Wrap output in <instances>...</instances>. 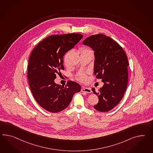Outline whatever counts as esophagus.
<instances>
[{
	"mask_svg": "<svg viewBox=\"0 0 153 153\" xmlns=\"http://www.w3.org/2000/svg\"><path fill=\"white\" fill-rule=\"evenodd\" d=\"M81 91L82 92H85V93H91V90L90 88H82L81 89Z\"/></svg>",
	"mask_w": 153,
	"mask_h": 153,
	"instance_id": "obj_1",
	"label": "esophagus"
}]
</instances>
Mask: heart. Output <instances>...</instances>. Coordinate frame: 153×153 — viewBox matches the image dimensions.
Returning <instances> with one entry per match:
<instances>
[{"label": "heart", "mask_w": 153, "mask_h": 153, "mask_svg": "<svg viewBox=\"0 0 153 153\" xmlns=\"http://www.w3.org/2000/svg\"><path fill=\"white\" fill-rule=\"evenodd\" d=\"M91 50H90L88 48H82L81 49H80V53H82L84 52H86V51H90ZM76 78L78 79L79 80L81 81V82H83L85 80V76L84 75L81 74V73H79L78 74L76 75Z\"/></svg>", "instance_id": "obj_1"}]
</instances>
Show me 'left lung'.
Listing matches in <instances>:
<instances>
[{
	"mask_svg": "<svg viewBox=\"0 0 153 153\" xmlns=\"http://www.w3.org/2000/svg\"><path fill=\"white\" fill-rule=\"evenodd\" d=\"M94 51V74L102 79L104 85L97 93L99 102L95 109L107 112L121 101L126 90L129 66L126 54L121 46L104 34L91 35L82 42Z\"/></svg>",
	"mask_w": 153,
	"mask_h": 153,
	"instance_id": "left-lung-1",
	"label": "left lung"
}]
</instances>
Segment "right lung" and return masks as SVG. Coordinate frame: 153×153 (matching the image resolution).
Masks as SVG:
<instances>
[{"instance_id":"add662e5","label":"right lung","mask_w":153,"mask_h":153,"mask_svg":"<svg viewBox=\"0 0 153 153\" xmlns=\"http://www.w3.org/2000/svg\"><path fill=\"white\" fill-rule=\"evenodd\" d=\"M80 34L51 35L32 51L27 65V79L31 93L44 109L58 113L67 108L73 95L81 90L77 82L69 80L64 86L54 82L64 70L63 56L82 39Z\"/></svg>"}]
</instances>
